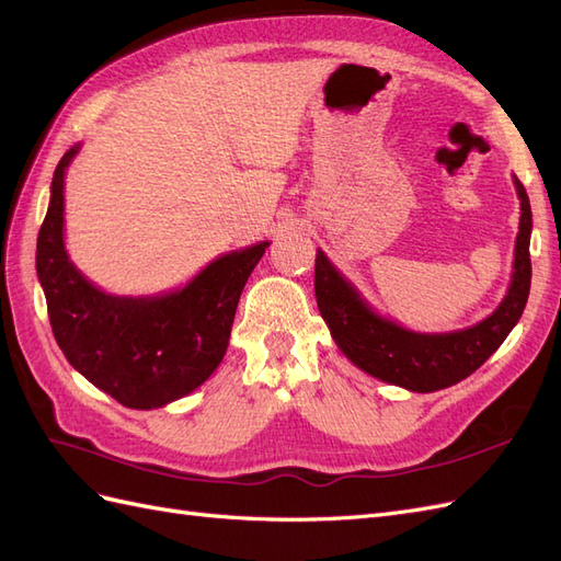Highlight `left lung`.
<instances>
[{"label":"left lung","mask_w":561,"mask_h":561,"mask_svg":"<svg viewBox=\"0 0 561 561\" xmlns=\"http://www.w3.org/2000/svg\"><path fill=\"white\" fill-rule=\"evenodd\" d=\"M522 198L515 274L501 307L480 325L451 334H414L367 309L358 293L336 274L325 254H316V301L336 346L367 375L416 393L447 388L470 377L503 339L511 334L529 299L531 287V206L524 184L515 180Z\"/></svg>","instance_id":"left-lung-1"}]
</instances>
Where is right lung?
Returning <instances> with one entry per match:
<instances>
[{"label":"right lung","mask_w":561,"mask_h":561,"mask_svg":"<svg viewBox=\"0 0 561 561\" xmlns=\"http://www.w3.org/2000/svg\"><path fill=\"white\" fill-rule=\"evenodd\" d=\"M60 159L37 239V276L65 358L130 410H154L192 393L222 363L236 307L268 243L215 260L180 293L147 299L100 293L67 260Z\"/></svg>","instance_id":"right-lung-1"}]
</instances>
